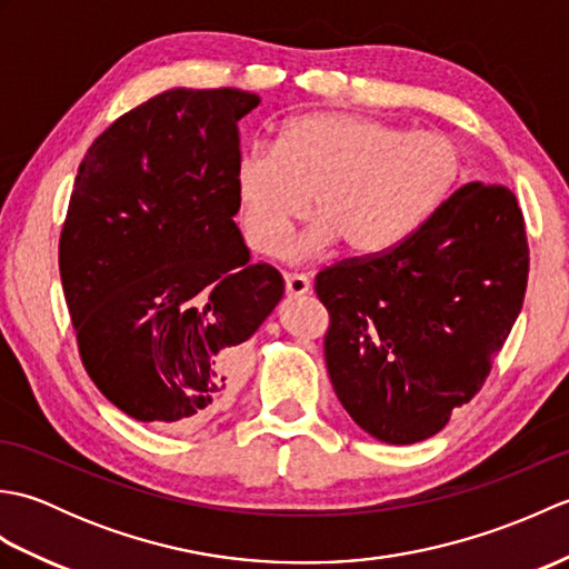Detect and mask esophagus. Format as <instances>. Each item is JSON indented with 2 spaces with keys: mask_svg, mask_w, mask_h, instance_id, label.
<instances>
[{
  "mask_svg": "<svg viewBox=\"0 0 569 569\" xmlns=\"http://www.w3.org/2000/svg\"><path fill=\"white\" fill-rule=\"evenodd\" d=\"M310 288V278L306 273H286V293L291 298L308 296Z\"/></svg>",
  "mask_w": 569,
  "mask_h": 569,
  "instance_id": "obj_1",
  "label": "esophagus"
}]
</instances>
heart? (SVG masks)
Returning <instances> with one entry per match:
<instances>
[{
    "instance_id": "heart-1",
    "label": "heart",
    "mask_w": 569,
    "mask_h": 569,
    "mask_svg": "<svg viewBox=\"0 0 569 569\" xmlns=\"http://www.w3.org/2000/svg\"><path fill=\"white\" fill-rule=\"evenodd\" d=\"M462 176V149L440 131L355 112L298 114L273 143H253L237 159L241 232L261 257H276L312 198L318 220L296 241L298 257L337 241L355 257H379L426 227Z\"/></svg>"
}]
</instances>
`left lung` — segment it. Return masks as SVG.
I'll use <instances>...</instances> for the list:
<instances>
[{
	"label": "left lung",
	"instance_id": "1",
	"mask_svg": "<svg viewBox=\"0 0 569 569\" xmlns=\"http://www.w3.org/2000/svg\"><path fill=\"white\" fill-rule=\"evenodd\" d=\"M528 263L513 192L467 183L401 247L325 266V361L357 426L389 445L440 432L485 386L521 312Z\"/></svg>",
	"mask_w": 569,
	"mask_h": 569
}]
</instances>
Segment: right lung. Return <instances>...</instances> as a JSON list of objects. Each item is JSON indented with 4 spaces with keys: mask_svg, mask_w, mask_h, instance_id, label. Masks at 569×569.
<instances>
[{
    "mask_svg": "<svg viewBox=\"0 0 569 569\" xmlns=\"http://www.w3.org/2000/svg\"><path fill=\"white\" fill-rule=\"evenodd\" d=\"M259 94L168 90L122 114L78 168L58 241L82 367L119 410L188 430L239 391L247 340L283 298L249 263L237 122Z\"/></svg>",
    "mask_w": 569,
    "mask_h": 569,
    "instance_id": "1",
    "label": "right lung"
}]
</instances>
